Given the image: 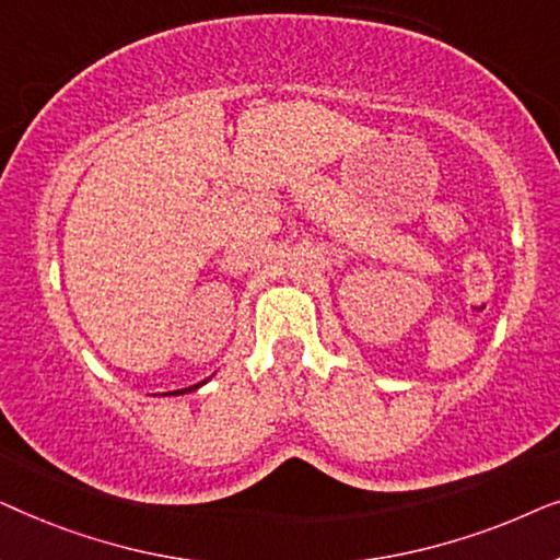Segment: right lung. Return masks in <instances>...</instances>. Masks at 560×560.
<instances>
[{
    "label": "right lung",
    "instance_id": "obj_1",
    "mask_svg": "<svg viewBox=\"0 0 560 560\" xmlns=\"http://www.w3.org/2000/svg\"><path fill=\"white\" fill-rule=\"evenodd\" d=\"M203 382H206V380H203ZM203 382H198V385H194V387H186V389H175V393H165V395H186V393H194V389L201 387Z\"/></svg>",
    "mask_w": 560,
    "mask_h": 560
}]
</instances>
